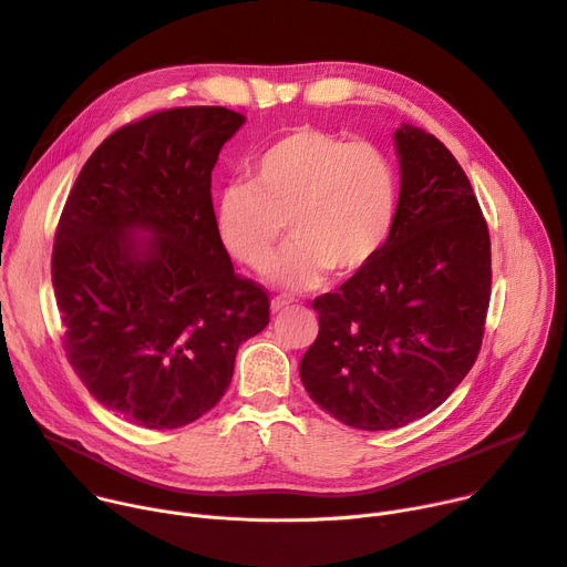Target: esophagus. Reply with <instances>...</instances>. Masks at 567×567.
<instances>
[{
    "label": "esophagus",
    "instance_id": "esophagus-1",
    "mask_svg": "<svg viewBox=\"0 0 567 567\" xmlns=\"http://www.w3.org/2000/svg\"><path fill=\"white\" fill-rule=\"evenodd\" d=\"M292 297H286V295H279V297H275L272 299V303H270V309H272V313H279V311H284V309H288V307H292Z\"/></svg>",
    "mask_w": 567,
    "mask_h": 567
}]
</instances>
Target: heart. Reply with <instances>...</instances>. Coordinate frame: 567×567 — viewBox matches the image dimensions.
<instances>
[{"instance_id":"heart-1","label":"heart","mask_w":567,"mask_h":567,"mask_svg":"<svg viewBox=\"0 0 567 567\" xmlns=\"http://www.w3.org/2000/svg\"><path fill=\"white\" fill-rule=\"evenodd\" d=\"M400 177L372 143L299 126L260 154L251 184L217 202V231L243 266L260 272L286 231L295 238L272 268L286 288L318 286L329 270L354 277L370 268L395 229Z\"/></svg>"}]
</instances>
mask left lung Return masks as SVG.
<instances>
[{"instance_id": "8db88e82", "label": "left lung", "mask_w": 567, "mask_h": 567, "mask_svg": "<svg viewBox=\"0 0 567 567\" xmlns=\"http://www.w3.org/2000/svg\"><path fill=\"white\" fill-rule=\"evenodd\" d=\"M395 145V229L370 268L313 299L320 331L299 363L311 400L363 431L439 409L482 350L491 303L488 225L463 167L411 124Z\"/></svg>"}]
</instances>
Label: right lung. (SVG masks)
<instances>
[{
	"label": "right lung",
	"mask_w": 567,
	"mask_h": 567,
	"mask_svg": "<svg viewBox=\"0 0 567 567\" xmlns=\"http://www.w3.org/2000/svg\"><path fill=\"white\" fill-rule=\"evenodd\" d=\"M245 117L179 106L113 132L81 167L54 236L68 361L109 411L179 429L223 400L268 290L234 272L210 172ZM147 230L152 237H141Z\"/></svg>",
	"instance_id": "right-lung-1"
}]
</instances>
